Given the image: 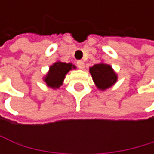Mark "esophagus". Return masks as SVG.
I'll return each mask as SVG.
<instances>
[{"label": "esophagus", "instance_id": "1", "mask_svg": "<svg viewBox=\"0 0 154 154\" xmlns=\"http://www.w3.org/2000/svg\"><path fill=\"white\" fill-rule=\"evenodd\" d=\"M76 66H78V67L79 69H83L85 67V63H84L83 61H78V62H76Z\"/></svg>", "mask_w": 154, "mask_h": 154}]
</instances>
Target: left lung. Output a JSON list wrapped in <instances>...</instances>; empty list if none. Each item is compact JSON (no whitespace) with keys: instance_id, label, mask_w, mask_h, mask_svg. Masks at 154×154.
I'll list each match as a JSON object with an SVG mask.
<instances>
[{"instance_id":"left-lung-1","label":"left lung","mask_w":154,"mask_h":154,"mask_svg":"<svg viewBox=\"0 0 154 154\" xmlns=\"http://www.w3.org/2000/svg\"><path fill=\"white\" fill-rule=\"evenodd\" d=\"M93 81L100 90H106L116 82L117 75L109 64L98 63L90 68Z\"/></svg>"}]
</instances>
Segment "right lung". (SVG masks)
I'll return each instance as SVG.
<instances>
[{
  "instance_id": "right-lung-1",
  "label": "right lung",
  "mask_w": 154,
  "mask_h": 154,
  "mask_svg": "<svg viewBox=\"0 0 154 154\" xmlns=\"http://www.w3.org/2000/svg\"><path fill=\"white\" fill-rule=\"evenodd\" d=\"M72 67L75 68L72 63L57 62L50 67V71L45 76L44 81L52 88H59L63 81L64 76L72 69Z\"/></svg>"
}]
</instances>
